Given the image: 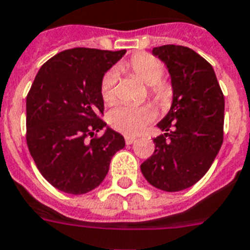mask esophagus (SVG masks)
I'll use <instances>...</instances> for the list:
<instances>
[{
  "label": "esophagus",
  "mask_w": 250,
  "mask_h": 250,
  "mask_svg": "<svg viewBox=\"0 0 250 250\" xmlns=\"http://www.w3.org/2000/svg\"><path fill=\"white\" fill-rule=\"evenodd\" d=\"M134 140H135V138L134 137H129V135H127V137H125V143L126 144H133Z\"/></svg>",
  "instance_id": "obj_1"
}]
</instances>
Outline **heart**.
<instances>
[{
	"label": "heart",
	"mask_w": 250,
	"mask_h": 250,
	"mask_svg": "<svg viewBox=\"0 0 250 250\" xmlns=\"http://www.w3.org/2000/svg\"><path fill=\"white\" fill-rule=\"evenodd\" d=\"M119 69L125 70L149 86L150 96L156 102L165 104L172 97V88L164 82L165 65L160 59L152 55L142 53L123 62ZM116 70H108L101 82V97L104 103H112L116 98ZM154 119L153 110L148 106H130L119 104L113 107L107 115V120L112 129L126 135H135L143 131Z\"/></svg>",
	"instance_id": "heart-1"
}]
</instances>
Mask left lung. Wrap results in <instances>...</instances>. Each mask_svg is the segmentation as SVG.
<instances>
[{
    "instance_id": "8db88e82",
    "label": "left lung",
    "mask_w": 250,
    "mask_h": 250,
    "mask_svg": "<svg viewBox=\"0 0 250 250\" xmlns=\"http://www.w3.org/2000/svg\"><path fill=\"white\" fill-rule=\"evenodd\" d=\"M166 63L174 100L157 124L153 154L140 165L150 185L165 191L190 188L206 175L224 142L225 98L213 67L191 48L154 47Z\"/></svg>"
}]
</instances>
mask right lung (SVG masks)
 I'll list each match as a JSON object with an SVG mask.
<instances>
[{"mask_svg":"<svg viewBox=\"0 0 250 250\" xmlns=\"http://www.w3.org/2000/svg\"><path fill=\"white\" fill-rule=\"evenodd\" d=\"M126 52L65 49L44 62L26 96V144L39 172L69 194H85L106 177L111 158L125 147L102 120L101 82Z\"/></svg>","mask_w":250,"mask_h":250,"instance_id":"add662e5","label":"right lung"}]
</instances>
